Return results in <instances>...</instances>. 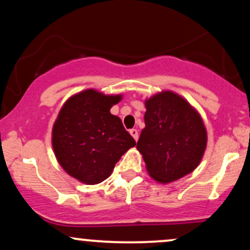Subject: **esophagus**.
Segmentation results:
<instances>
[{
    "instance_id": "34e87169",
    "label": "esophagus",
    "mask_w": 250,
    "mask_h": 250,
    "mask_svg": "<svg viewBox=\"0 0 250 250\" xmlns=\"http://www.w3.org/2000/svg\"><path fill=\"white\" fill-rule=\"evenodd\" d=\"M129 133H130L131 136L134 137L135 141H137V139H139V130H137V129H130Z\"/></svg>"
}]
</instances>
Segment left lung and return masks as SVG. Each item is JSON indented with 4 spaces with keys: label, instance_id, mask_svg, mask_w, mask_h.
Masks as SVG:
<instances>
[{
    "label": "left lung",
    "instance_id": "left-lung-1",
    "mask_svg": "<svg viewBox=\"0 0 250 250\" xmlns=\"http://www.w3.org/2000/svg\"><path fill=\"white\" fill-rule=\"evenodd\" d=\"M146 127L137 141L149 176L169 183L197 168L207 147L199 111L179 94L163 90L145 101Z\"/></svg>",
    "mask_w": 250,
    "mask_h": 250
}]
</instances>
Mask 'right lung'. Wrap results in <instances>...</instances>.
<instances>
[{
  "mask_svg": "<svg viewBox=\"0 0 250 250\" xmlns=\"http://www.w3.org/2000/svg\"><path fill=\"white\" fill-rule=\"evenodd\" d=\"M122 95L85 89L62 105L51 131L57 162L68 175L85 185L108 179L121 156L136 142L110 108Z\"/></svg>",
  "mask_w": 250,
  "mask_h": 250,
  "instance_id": "right-lung-1",
  "label": "right lung"
}]
</instances>
